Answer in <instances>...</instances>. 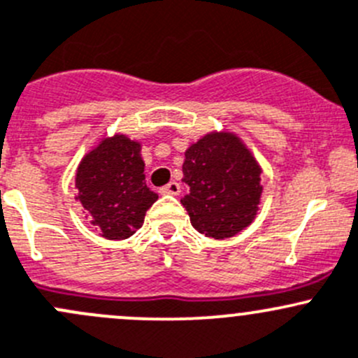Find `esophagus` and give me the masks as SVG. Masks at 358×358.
Segmentation results:
<instances>
[{"mask_svg":"<svg viewBox=\"0 0 358 358\" xmlns=\"http://www.w3.org/2000/svg\"><path fill=\"white\" fill-rule=\"evenodd\" d=\"M162 194H172V196H178L180 193V186L179 182H176V180H172V182H169L167 186H164L160 189Z\"/></svg>","mask_w":358,"mask_h":358,"instance_id":"esophagus-1","label":"esophagus"}]
</instances>
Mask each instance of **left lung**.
I'll return each mask as SVG.
<instances>
[{
	"label": "left lung",
	"mask_w": 358,
	"mask_h": 358,
	"mask_svg": "<svg viewBox=\"0 0 358 358\" xmlns=\"http://www.w3.org/2000/svg\"><path fill=\"white\" fill-rule=\"evenodd\" d=\"M261 165L236 134L214 130L184 153L180 203L191 226L208 238L224 240L252 224L259 210Z\"/></svg>",
	"instance_id": "left-lung-1"
}]
</instances>
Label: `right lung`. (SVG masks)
I'll return each instance as SVG.
<instances>
[{
    "label": "right lung",
    "mask_w": 358,
    "mask_h": 358,
    "mask_svg": "<svg viewBox=\"0 0 358 358\" xmlns=\"http://www.w3.org/2000/svg\"><path fill=\"white\" fill-rule=\"evenodd\" d=\"M143 144L115 134L99 141L76 169V200L106 240H125L143 226L158 194L146 186Z\"/></svg>",
    "instance_id": "right-lung-1"
}]
</instances>
